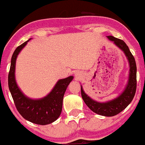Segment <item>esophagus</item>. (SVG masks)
I'll list each match as a JSON object with an SVG mask.
<instances>
[{"instance_id": "34e87169", "label": "esophagus", "mask_w": 145, "mask_h": 145, "mask_svg": "<svg viewBox=\"0 0 145 145\" xmlns=\"http://www.w3.org/2000/svg\"><path fill=\"white\" fill-rule=\"evenodd\" d=\"M76 77H77V78L78 79V78H80V74H77L76 75Z\"/></svg>"}]
</instances>
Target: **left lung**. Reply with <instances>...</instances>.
Returning a JSON list of instances; mask_svg holds the SVG:
<instances>
[{"mask_svg": "<svg viewBox=\"0 0 145 145\" xmlns=\"http://www.w3.org/2000/svg\"><path fill=\"white\" fill-rule=\"evenodd\" d=\"M107 38L113 41L114 43L122 51H123L124 54L129 61V65H130L129 78L125 90L118 98L115 99L113 100L105 103H100L93 100L92 99L88 97V95L84 93L82 86L80 87H81L82 98L86 105L90 108V110L100 116L110 117V116H116L120 112H122L134 99L137 90V65L134 56L131 53L129 47L123 40L115 38L112 35H109Z\"/></svg>", "mask_w": 145, "mask_h": 145, "instance_id": "left-lung-1", "label": "left lung"}]
</instances>
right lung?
<instances>
[{
	"mask_svg": "<svg viewBox=\"0 0 145 145\" xmlns=\"http://www.w3.org/2000/svg\"><path fill=\"white\" fill-rule=\"evenodd\" d=\"M27 41L19 46L13 54L8 77V88L18 112L24 118L33 123L47 125L59 117L62 110L64 94L73 77L70 76L59 80L53 90L44 98L34 100L25 97L16 85L14 72L17 55Z\"/></svg>",
	"mask_w": 145,
	"mask_h": 145,
	"instance_id": "add662e5",
	"label": "right lung"
}]
</instances>
